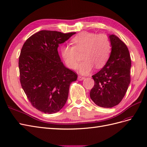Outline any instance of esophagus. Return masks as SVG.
I'll return each mask as SVG.
<instances>
[{"instance_id": "esophagus-1", "label": "esophagus", "mask_w": 147, "mask_h": 147, "mask_svg": "<svg viewBox=\"0 0 147 147\" xmlns=\"http://www.w3.org/2000/svg\"><path fill=\"white\" fill-rule=\"evenodd\" d=\"M85 79V78L84 77H82V76H78V79L79 81H82V80H84V79Z\"/></svg>"}]
</instances>
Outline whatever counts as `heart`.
Instances as JSON below:
<instances>
[{"label":"heart","mask_w":147,"mask_h":147,"mask_svg":"<svg viewBox=\"0 0 147 147\" xmlns=\"http://www.w3.org/2000/svg\"><path fill=\"white\" fill-rule=\"evenodd\" d=\"M71 43L73 46H61V56L69 68L74 69L77 63V53L83 51V61L76 68L82 75L89 74L94 66L97 69L102 68L110 57L111 44L106 34L82 32L71 39Z\"/></svg>","instance_id":"1"}]
</instances>
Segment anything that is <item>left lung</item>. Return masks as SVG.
Segmentation results:
<instances>
[{"label": "left lung", "mask_w": 147, "mask_h": 147, "mask_svg": "<svg viewBox=\"0 0 147 147\" xmlns=\"http://www.w3.org/2000/svg\"><path fill=\"white\" fill-rule=\"evenodd\" d=\"M108 37L111 44L110 56L103 68L92 76L95 84L90 92L92 101L103 108L118 105L131 82V60L126 45L114 34Z\"/></svg>", "instance_id": "8db88e82"}]
</instances>
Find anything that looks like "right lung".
Instances as JSON below:
<instances>
[{
    "label": "right lung",
    "mask_w": 147,
    "mask_h": 147,
    "mask_svg": "<svg viewBox=\"0 0 147 147\" xmlns=\"http://www.w3.org/2000/svg\"><path fill=\"white\" fill-rule=\"evenodd\" d=\"M76 32L42 30L26 40L19 57L20 82L29 101L37 110L47 114L59 111L68 97L71 83L77 74L66 68L58 52Z\"/></svg>",
    "instance_id": "right-lung-1"
}]
</instances>
